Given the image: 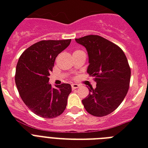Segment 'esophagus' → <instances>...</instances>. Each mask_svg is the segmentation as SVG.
<instances>
[{
	"instance_id": "34e87169",
	"label": "esophagus",
	"mask_w": 148,
	"mask_h": 148,
	"mask_svg": "<svg viewBox=\"0 0 148 148\" xmlns=\"http://www.w3.org/2000/svg\"><path fill=\"white\" fill-rule=\"evenodd\" d=\"M71 86H72V89H73V90H75V89H77L78 87H79V85L76 84V83H72V84H71Z\"/></svg>"
}]
</instances>
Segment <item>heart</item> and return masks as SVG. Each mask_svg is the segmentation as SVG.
<instances>
[{"mask_svg":"<svg viewBox=\"0 0 148 148\" xmlns=\"http://www.w3.org/2000/svg\"><path fill=\"white\" fill-rule=\"evenodd\" d=\"M78 51H80V50H75L73 53H75V52H78Z\"/></svg>","mask_w":148,"mask_h":148,"instance_id":"b5f03b06","label":"heart"}]
</instances>
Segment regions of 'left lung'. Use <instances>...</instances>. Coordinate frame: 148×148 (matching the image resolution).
I'll use <instances>...</instances> for the list:
<instances>
[{
  "label": "left lung",
  "mask_w": 148,
  "mask_h": 148,
  "mask_svg": "<svg viewBox=\"0 0 148 148\" xmlns=\"http://www.w3.org/2000/svg\"><path fill=\"white\" fill-rule=\"evenodd\" d=\"M86 48L89 56L87 73L94 78L97 87L90 88V93L82 104L88 113L103 116L114 111L128 92L130 68L123 50L99 35H86L75 38Z\"/></svg>",
  "instance_id": "8db88e82"
}]
</instances>
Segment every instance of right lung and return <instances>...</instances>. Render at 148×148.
<instances>
[{
    "mask_svg": "<svg viewBox=\"0 0 148 148\" xmlns=\"http://www.w3.org/2000/svg\"><path fill=\"white\" fill-rule=\"evenodd\" d=\"M70 42L71 39L43 40L27 48L18 59L15 73L18 92L25 105L39 116L56 117L66 109L71 85L52 88L49 76L56 57Z\"/></svg>",
    "mask_w": 148,
    "mask_h": 148,
    "instance_id": "right-lung-1",
    "label": "right lung"
}]
</instances>
